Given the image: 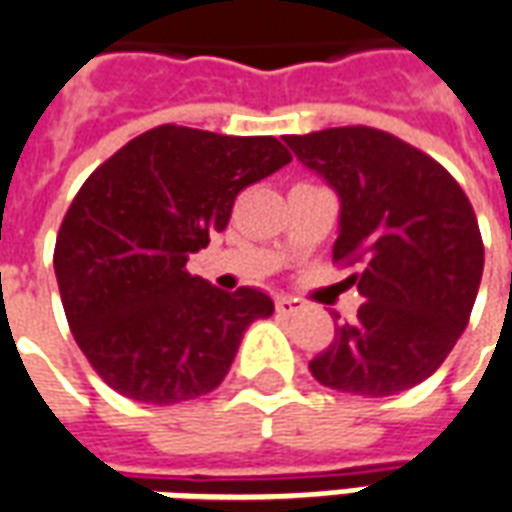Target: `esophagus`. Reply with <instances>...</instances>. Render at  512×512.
<instances>
[{"instance_id":"34e87169","label":"esophagus","mask_w":512,"mask_h":512,"mask_svg":"<svg viewBox=\"0 0 512 512\" xmlns=\"http://www.w3.org/2000/svg\"><path fill=\"white\" fill-rule=\"evenodd\" d=\"M274 307H277L279 315H296V312H301V301L290 299V296H277Z\"/></svg>"}]
</instances>
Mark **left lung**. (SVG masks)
<instances>
[{
    "label": "left lung",
    "mask_w": 512,
    "mask_h": 512,
    "mask_svg": "<svg viewBox=\"0 0 512 512\" xmlns=\"http://www.w3.org/2000/svg\"><path fill=\"white\" fill-rule=\"evenodd\" d=\"M340 194L337 266L365 304L310 362L323 386L386 397L433 376L469 323L483 235L469 197L436 158L395 134L343 126L285 136Z\"/></svg>",
    "instance_id": "obj_1"
}]
</instances>
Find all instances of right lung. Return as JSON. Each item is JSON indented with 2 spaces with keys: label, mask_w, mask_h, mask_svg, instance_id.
I'll use <instances>...</instances> for the list:
<instances>
[{
  "label": "right lung",
  "mask_w": 512,
  "mask_h": 512,
  "mask_svg": "<svg viewBox=\"0 0 512 512\" xmlns=\"http://www.w3.org/2000/svg\"><path fill=\"white\" fill-rule=\"evenodd\" d=\"M274 136L167 123L134 136L84 180L54 246L62 307L87 362L120 395L172 406L213 392L246 326L274 312L255 288L191 277L235 197L290 161Z\"/></svg>",
  "instance_id": "1"
}]
</instances>
